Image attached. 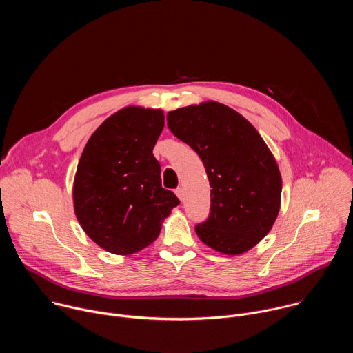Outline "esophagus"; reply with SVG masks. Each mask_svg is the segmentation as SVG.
<instances>
[{"instance_id": "1", "label": "esophagus", "mask_w": 353, "mask_h": 353, "mask_svg": "<svg viewBox=\"0 0 353 353\" xmlns=\"http://www.w3.org/2000/svg\"><path fill=\"white\" fill-rule=\"evenodd\" d=\"M174 192H176V195L179 196V199H180V201H183V196H184L183 188H181V187H179V188H176V191H174Z\"/></svg>"}]
</instances>
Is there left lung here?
I'll return each mask as SVG.
<instances>
[{"label":"left lung","instance_id":"1","mask_svg":"<svg viewBox=\"0 0 353 353\" xmlns=\"http://www.w3.org/2000/svg\"><path fill=\"white\" fill-rule=\"evenodd\" d=\"M169 130L203 161L211 190V212L195 226L201 241L237 256L271 230L279 208L282 177L270 148L241 114L204 102L168 113Z\"/></svg>","mask_w":353,"mask_h":353}]
</instances>
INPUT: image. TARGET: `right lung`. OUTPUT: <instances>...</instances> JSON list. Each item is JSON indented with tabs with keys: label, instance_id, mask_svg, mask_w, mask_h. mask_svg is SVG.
<instances>
[{
	"label": "right lung",
	"instance_id": "1",
	"mask_svg": "<svg viewBox=\"0 0 353 353\" xmlns=\"http://www.w3.org/2000/svg\"><path fill=\"white\" fill-rule=\"evenodd\" d=\"M165 127L161 109L128 106L90 135L72 188L85 233L109 253L134 254L154 243L162 221L180 204L161 183L154 146Z\"/></svg>",
	"mask_w": 353,
	"mask_h": 353
}]
</instances>
